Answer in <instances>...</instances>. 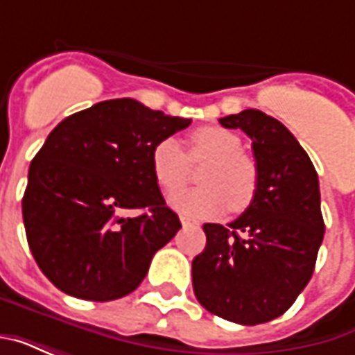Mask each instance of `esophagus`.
<instances>
[{
	"label": "esophagus",
	"instance_id": "34e87169",
	"mask_svg": "<svg viewBox=\"0 0 355 355\" xmlns=\"http://www.w3.org/2000/svg\"><path fill=\"white\" fill-rule=\"evenodd\" d=\"M180 223H182V226H200V223H198V220L188 218V216H180Z\"/></svg>",
	"mask_w": 355,
	"mask_h": 355
}]
</instances>
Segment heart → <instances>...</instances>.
Instances as JSON below:
<instances>
[{"label":"heart","instance_id":"b5f03b06","mask_svg":"<svg viewBox=\"0 0 355 355\" xmlns=\"http://www.w3.org/2000/svg\"><path fill=\"white\" fill-rule=\"evenodd\" d=\"M209 159L200 175L201 189L181 191L169 198L171 207L190 218H213L226 209L243 211L251 205L259 169L253 157L241 152L236 132L207 125L190 137V154L175 139H163L152 150V173L165 192L182 187L189 174V162Z\"/></svg>","mask_w":355,"mask_h":355}]
</instances>
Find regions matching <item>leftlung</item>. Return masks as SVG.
Listing matches in <instances>:
<instances>
[{"instance_id": "obj_1", "label": "left lung", "mask_w": 355, "mask_h": 355, "mask_svg": "<svg viewBox=\"0 0 355 355\" xmlns=\"http://www.w3.org/2000/svg\"><path fill=\"white\" fill-rule=\"evenodd\" d=\"M218 121L253 140L259 186L234 223L203 224L207 245L192 262L193 293L218 318L257 325L287 312L312 277L325 234L320 180L282 121L261 110Z\"/></svg>"}]
</instances>
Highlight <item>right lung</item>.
<instances>
[{
    "mask_svg": "<svg viewBox=\"0 0 355 355\" xmlns=\"http://www.w3.org/2000/svg\"><path fill=\"white\" fill-rule=\"evenodd\" d=\"M190 123L116 98L49 132L30 163L22 218L30 251L57 289L106 302L139 287L155 251L182 228L155 182L152 150Z\"/></svg>",
    "mask_w": 355,
    "mask_h": 355,
    "instance_id": "right-lung-1",
    "label": "right lung"
}]
</instances>
